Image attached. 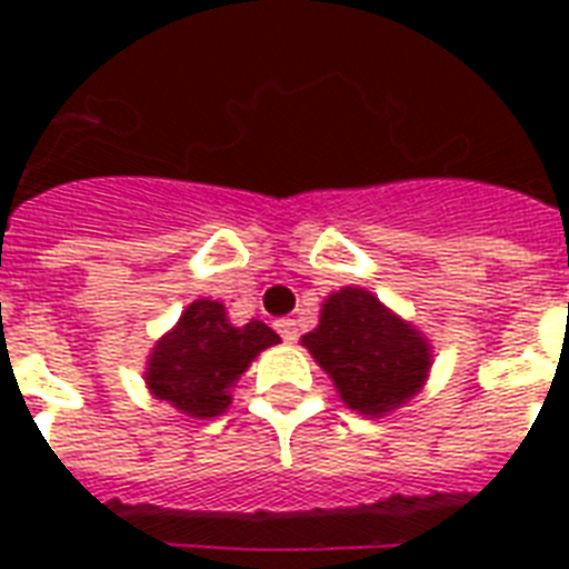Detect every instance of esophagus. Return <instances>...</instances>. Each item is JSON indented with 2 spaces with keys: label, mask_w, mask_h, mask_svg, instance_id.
<instances>
[{
  "label": "esophagus",
  "mask_w": 569,
  "mask_h": 569,
  "mask_svg": "<svg viewBox=\"0 0 569 569\" xmlns=\"http://www.w3.org/2000/svg\"><path fill=\"white\" fill-rule=\"evenodd\" d=\"M277 333L283 337V342H295L298 339V325H295V319H280L274 321Z\"/></svg>",
  "instance_id": "obj_1"
}]
</instances>
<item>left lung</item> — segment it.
<instances>
[{"mask_svg":"<svg viewBox=\"0 0 569 569\" xmlns=\"http://www.w3.org/2000/svg\"><path fill=\"white\" fill-rule=\"evenodd\" d=\"M339 398L363 416H387L422 389L428 339L366 289L346 286L321 303L319 328L301 339Z\"/></svg>","mask_w":569,"mask_h":569,"instance_id":"left-lung-1","label":"left lung"}]
</instances>
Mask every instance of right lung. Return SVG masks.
<instances>
[{"mask_svg": "<svg viewBox=\"0 0 569 569\" xmlns=\"http://www.w3.org/2000/svg\"><path fill=\"white\" fill-rule=\"evenodd\" d=\"M280 337L262 321L232 328L223 303H189L171 333L156 342L144 380L156 398L194 419H212L230 405V389L250 360Z\"/></svg>", "mask_w": 569, "mask_h": 569, "instance_id": "add662e5", "label": "right lung"}]
</instances>
